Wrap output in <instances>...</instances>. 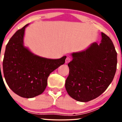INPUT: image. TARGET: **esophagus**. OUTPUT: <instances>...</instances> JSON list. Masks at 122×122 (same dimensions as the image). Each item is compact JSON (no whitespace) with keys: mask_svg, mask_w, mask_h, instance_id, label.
Here are the masks:
<instances>
[{"mask_svg":"<svg viewBox=\"0 0 122 122\" xmlns=\"http://www.w3.org/2000/svg\"><path fill=\"white\" fill-rule=\"evenodd\" d=\"M71 61V58H70V57H68L66 58V60H65V62L67 64V63H69Z\"/></svg>","mask_w":122,"mask_h":122,"instance_id":"1","label":"esophagus"}]
</instances>
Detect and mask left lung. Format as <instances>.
<instances>
[{
	"label": "left lung",
	"instance_id": "1",
	"mask_svg": "<svg viewBox=\"0 0 122 122\" xmlns=\"http://www.w3.org/2000/svg\"><path fill=\"white\" fill-rule=\"evenodd\" d=\"M102 37L100 44L93 43L84 51L73 53L68 64L66 90L79 102H89L102 95L115 75L117 53L110 37L103 33Z\"/></svg>",
	"mask_w": 122,
	"mask_h": 122
}]
</instances>
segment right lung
Returning a JSON list of instances; mask_svg holds the SVG:
<instances>
[{"label":"right lung","mask_w":122,"mask_h":122,"mask_svg":"<svg viewBox=\"0 0 122 122\" xmlns=\"http://www.w3.org/2000/svg\"><path fill=\"white\" fill-rule=\"evenodd\" d=\"M26 25L15 33L6 45L3 61L5 81L14 93L22 97L41 95L53 71L65 63L66 56L53 60L34 55L23 46Z\"/></svg>","instance_id":"right-lung-1"}]
</instances>
